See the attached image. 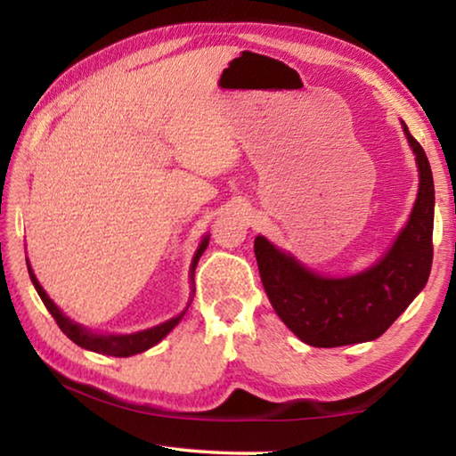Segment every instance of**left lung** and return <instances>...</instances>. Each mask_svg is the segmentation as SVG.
<instances>
[{"label": "left lung", "mask_w": 456, "mask_h": 456, "mask_svg": "<svg viewBox=\"0 0 456 456\" xmlns=\"http://www.w3.org/2000/svg\"><path fill=\"white\" fill-rule=\"evenodd\" d=\"M419 165V195L406 227L388 253L350 277H323L265 237H256L259 275L275 314L302 342L336 348L380 338L428 281L435 225V183L427 154L408 133Z\"/></svg>", "instance_id": "1"}]
</instances>
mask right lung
Masks as SVG:
<instances>
[{"mask_svg":"<svg viewBox=\"0 0 456 456\" xmlns=\"http://www.w3.org/2000/svg\"><path fill=\"white\" fill-rule=\"evenodd\" d=\"M207 245H209V237H205L203 241H200L199 249L195 253V257H192L191 281H192V275H195V267L199 264V257L203 256V251L207 249ZM28 272H29V280H32L34 288L37 291V296L42 297L44 305L48 307V312L52 314V318L56 320L60 330L64 331V334L70 338L74 344H78L80 348L90 350V352H96V354H106V356L128 358V356H134V354H141L144 350L152 348L154 344H159L160 339H163L168 334V331H171L176 326V323L181 322L184 312H187V310H184L181 315H176V318H173V320H167L165 323H159V326L149 328V330L134 331V334H125V336H118V334H96V331H90L86 328H82L80 323H76L70 318H66V315L60 312V307L48 297V293L44 291L40 281L36 280V275L32 272V267H29V264H28Z\"/></svg>","mask_w":456,"mask_h":456,"instance_id":"add662e5","label":"right lung"}]
</instances>
